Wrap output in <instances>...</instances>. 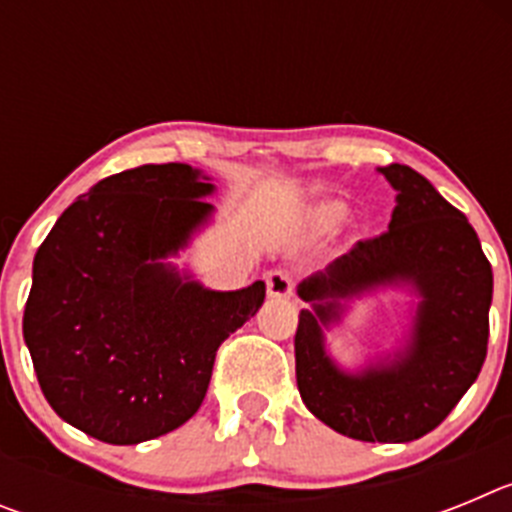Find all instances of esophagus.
Here are the masks:
<instances>
[{
    "label": "esophagus",
    "mask_w": 512,
    "mask_h": 512,
    "mask_svg": "<svg viewBox=\"0 0 512 512\" xmlns=\"http://www.w3.org/2000/svg\"><path fill=\"white\" fill-rule=\"evenodd\" d=\"M266 289L271 297H292L295 292V274L287 269H271L266 274Z\"/></svg>",
    "instance_id": "1"
}]
</instances>
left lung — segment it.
Instances as JSON below:
<instances>
[{
    "label": "left lung",
    "mask_w": 512,
    "mask_h": 512,
    "mask_svg": "<svg viewBox=\"0 0 512 512\" xmlns=\"http://www.w3.org/2000/svg\"><path fill=\"white\" fill-rule=\"evenodd\" d=\"M379 171L400 192L390 228L300 284L312 310L300 312L295 369L302 402L333 431L405 443L441 425L479 377L490 338L492 266L464 212L423 174L402 164ZM400 278L424 295L406 356L359 378L338 373L324 356L319 325L335 317L341 296Z\"/></svg>",
    "instance_id": "obj_1"
}]
</instances>
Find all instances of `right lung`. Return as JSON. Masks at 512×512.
<instances>
[{
    "label": "right lung",
    "instance_id": "1",
    "mask_svg": "<svg viewBox=\"0 0 512 512\" xmlns=\"http://www.w3.org/2000/svg\"><path fill=\"white\" fill-rule=\"evenodd\" d=\"M210 192L187 164L135 166L40 243L22 333L48 405L87 436L128 446L187 423L220 343L264 302V282L212 292L161 264L205 223Z\"/></svg>",
    "mask_w": 512,
    "mask_h": 512
}]
</instances>
